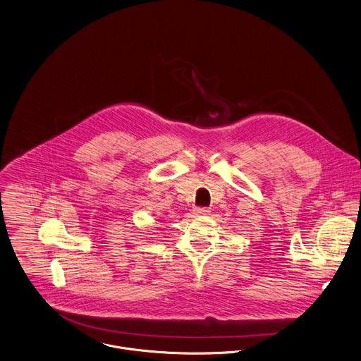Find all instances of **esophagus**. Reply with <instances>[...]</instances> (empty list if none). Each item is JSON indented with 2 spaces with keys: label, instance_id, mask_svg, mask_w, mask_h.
I'll return each mask as SVG.
<instances>
[{
  "label": "esophagus",
  "instance_id": "esophagus-1",
  "mask_svg": "<svg viewBox=\"0 0 361 361\" xmlns=\"http://www.w3.org/2000/svg\"><path fill=\"white\" fill-rule=\"evenodd\" d=\"M209 212H211V211H209L208 208H202V207L194 209V214L198 215V216H200V215H209Z\"/></svg>",
  "mask_w": 361,
  "mask_h": 361
}]
</instances>
